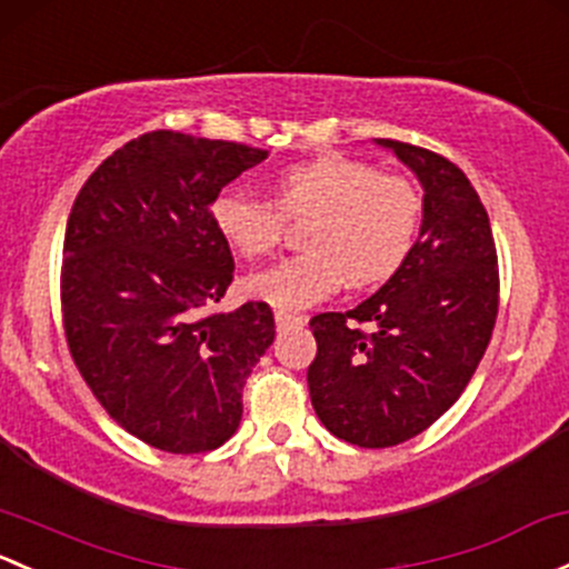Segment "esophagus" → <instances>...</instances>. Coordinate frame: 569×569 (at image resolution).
<instances>
[{
  "label": "esophagus",
  "mask_w": 569,
  "mask_h": 569,
  "mask_svg": "<svg viewBox=\"0 0 569 569\" xmlns=\"http://www.w3.org/2000/svg\"><path fill=\"white\" fill-rule=\"evenodd\" d=\"M274 325H278V330H291V327L305 325V316L289 313V310H274Z\"/></svg>",
  "instance_id": "1"
}]
</instances>
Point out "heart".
Instances as JSON below:
<instances>
[{"label": "heart", "instance_id": "obj_1", "mask_svg": "<svg viewBox=\"0 0 569 569\" xmlns=\"http://www.w3.org/2000/svg\"><path fill=\"white\" fill-rule=\"evenodd\" d=\"M286 218H310L305 253L242 280L244 295L280 310H300L349 280L370 286L406 261L420 231L422 199L406 177L381 174L355 158L308 160L278 177V207L242 184L220 190L212 223L244 259L264 256L283 237Z\"/></svg>", "mask_w": 569, "mask_h": 569}]
</instances>
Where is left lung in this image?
I'll return each instance as SVG.
<instances>
[{"mask_svg": "<svg viewBox=\"0 0 569 569\" xmlns=\"http://www.w3.org/2000/svg\"><path fill=\"white\" fill-rule=\"evenodd\" d=\"M376 143L420 179V237L373 297L310 319V403L357 447H395L433 426L475 376L499 310L490 220L463 171L422 147Z\"/></svg>", "mask_w": 569, "mask_h": 569, "instance_id": "8db88e82", "label": "left lung"}]
</instances>
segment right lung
Segmentation results:
<instances>
[{"mask_svg": "<svg viewBox=\"0 0 569 569\" xmlns=\"http://www.w3.org/2000/svg\"><path fill=\"white\" fill-rule=\"evenodd\" d=\"M261 160L267 149L154 130L106 158L70 209V355L113 420L163 452H207L237 433L244 379L274 340L267 302L204 313L234 278L212 204Z\"/></svg>", "mask_w": 569, "mask_h": 569, "instance_id": "right-lung-1", "label": "right lung"}]
</instances>
